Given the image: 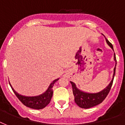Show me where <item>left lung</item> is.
Instances as JSON below:
<instances>
[{"label":"left lung","instance_id":"left-lung-1","mask_svg":"<svg viewBox=\"0 0 125 125\" xmlns=\"http://www.w3.org/2000/svg\"><path fill=\"white\" fill-rule=\"evenodd\" d=\"M106 43H108V45L114 50L113 45H112V43H110L108 40H106ZM114 56V60L115 62V66L114 69V74H113L112 80L110 82V83H109V85L102 91L95 93L83 92V91L78 89L76 87V85H75V83L74 82H70L71 85H72L73 93V95H74V102L76 103V104L78 105V106L82 108H91V107L95 106H97V105L101 104L106 99V97H107V95L110 91L111 87H112V85L113 81H114V78L115 73L117 60L115 53Z\"/></svg>","mask_w":125,"mask_h":125}]
</instances>
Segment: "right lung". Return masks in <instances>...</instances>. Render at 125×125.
I'll return each mask as SVG.
<instances>
[{
	"label": "right lung",
	"mask_w": 125,
	"mask_h": 125,
	"mask_svg": "<svg viewBox=\"0 0 125 125\" xmlns=\"http://www.w3.org/2000/svg\"><path fill=\"white\" fill-rule=\"evenodd\" d=\"M58 80L59 78H57V79L54 80L53 82H51V83L48 87V89L46 90L45 93H42L40 95H38V96H33V97H26V96L19 95L18 93H17L16 91L13 89L10 83V85L11 89L17 96V97L24 106L32 109L41 110V109L44 108L45 106H47V105L50 103V101H51L53 94L52 87L55 82Z\"/></svg>",
	"instance_id": "1"
}]
</instances>
